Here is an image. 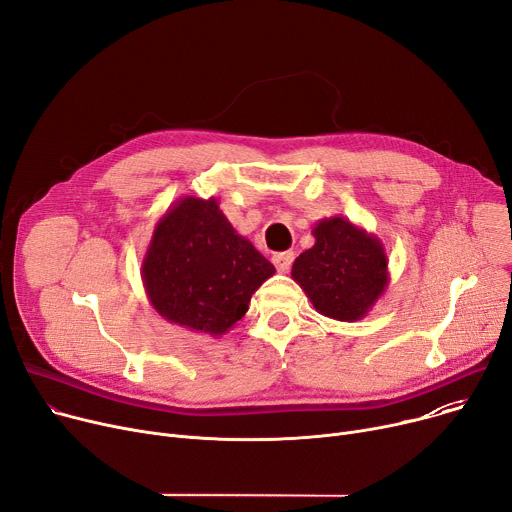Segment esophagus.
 Instances as JSON below:
<instances>
[{"instance_id": "obj_1", "label": "esophagus", "mask_w": 512, "mask_h": 512, "mask_svg": "<svg viewBox=\"0 0 512 512\" xmlns=\"http://www.w3.org/2000/svg\"><path fill=\"white\" fill-rule=\"evenodd\" d=\"M271 261H274L276 269L282 271V274H286V271L290 269L292 261H294V253L292 251H284V253H276L274 257H271Z\"/></svg>"}]
</instances>
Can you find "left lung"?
Listing matches in <instances>:
<instances>
[{"label": "left lung", "mask_w": 512, "mask_h": 512, "mask_svg": "<svg viewBox=\"0 0 512 512\" xmlns=\"http://www.w3.org/2000/svg\"><path fill=\"white\" fill-rule=\"evenodd\" d=\"M315 245L292 265V280L317 313L335 321L364 319L389 286V257L379 236L344 216L313 228Z\"/></svg>", "instance_id": "1"}]
</instances>
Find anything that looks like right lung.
Segmentation results:
<instances>
[{
	"instance_id": "1",
	"label": "right lung",
	"mask_w": 512,
	"mask_h": 512,
	"mask_svg": "<svg viewBox=\"0 0 512 512\" xmlns=\"http://www.w3.org/2000/svg\"><path fill=\"white\" fill-rule=\"evenodd\" d=\"M276 274L222 214L216 197L185 195L156 222L142 261L150 304L168 323L212 337L249 311L251 296Z\"/></svg>"
}]
</instances>
